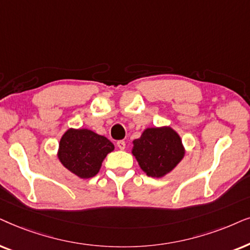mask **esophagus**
<instances>
[{"label":"esophagus","instance_id":"obj_1","mask_svg":"<svg viewBox=\"0 0 250 250\" xmlns=\"http://www.w3.org/2000/svg\"><path fill=\"white\" fill-rule=\"evenodd\" d=\"M116 146H118L119 149H125V141L116 142Z\"/></svg>","mask_w":250,"mask_h":250}]
</instances>
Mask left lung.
<instances>
[{
    "label": "left lung",
    "instance_id": "1",
    "mask_svg": "<svg viewBox=\"0 0 250 250\" xmlns=\"http://www.w3.org/2000/svg\"><path fill=\"white\" fill-rule=\"evenodd\" d=\"M132 155L149 177L161 178L174 170L185 155L182 139L169 125L146 128L132 142Z\"/></svg>",
    "mask_w": 250,
    "mask_h": 250
}]
</instances>
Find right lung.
I'll use <instances>...</instances> for the list:
<instances>
[{
	"mask_svg": "<svg viewBox=\"0 0 250 250\" xmlns=\"http://www.w3.org/2000/svg\"><path fill=\"white\" fill-rule=\"evenodd\" d=\"M113 151L114 145L105 136L90 129L69 128L62 136L57 156L67 170L86 179L98 174L106 155Z\"/></svg>",
	"mask_w": 250,
	"mask_h": 250,
	"instance_id": "right-lung-1",
	"label": "right lung"
}]
</instances>
